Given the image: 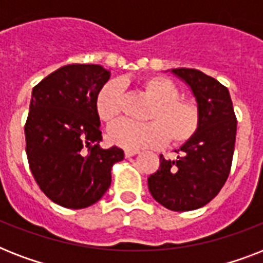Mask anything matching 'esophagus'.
Wrapping results in <instances>:
<instances>
[{
  "mask_svg": "<svg viewBox=\"0 0 263 263\" xmlns=\"http://www.w3.org/2000/svg\"><path fill=\"white\" fill-rule=\"evenodd\" d=\"M138 150H125L124 152V154H125V157H132V156H135V154H138Z\"/></svg>",
  "mask_w": 263,
  "mask_h": 263,
  "instance_id": "esophagus-1",
  "label": "esophagus"
}]
</instances>
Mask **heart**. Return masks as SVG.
<instances>
[{"label":"heart","instance_id":"b5f03b06","mask_svg":"<svg viewBox=\"0 0 263 263\" xmlns=\"http://www.w3.org/2000/svg\"><path fill=\"white\" fill-rule=\"evenodd\" d=\"M140 84L154 102L146 117L148 123L120 121L109 129L110 142L127 150H136L165 142L180 146L191 140L200 127L199 105L194 99L180 97L179 87L165 76H148ZM124 106L125 94L120 80L107 82L95 99L97 115L103 123H115L123 115Z\"/></svg>","mask_w":263,"mask_h":263}]
</instances>
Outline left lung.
Instances as JSON below:
<instances>
[{
	"instance_id": "1",
	"label": "left lung",
	"mask_w": 263,
	"mask_h": 263,
	"mask_svg": "<svg viewBox=\"0 0 263 263\" xmlns=\"http://www.w3.org/2000/svg\"><path fill=\"white\" fill-rule=\"evenodd\" d=\"M200 107V127L177 150L176 160L160 156V168L148 176L153 198L173 212L208 204L224 187L232 166L237 120L228 88L192 68H176Z\"/></svg>"
}]
</instances>
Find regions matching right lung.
<instances>
[{
	"instance_id": "obj_1",
	"label": "right lung",
	"mask_w": 263,
	"mask_h": 263,
	"mask_svg": "<svg viewBox=\"0 0 263 263\" xmlns=\"http://www.w3.org/2000/svg\"><path fill=\"white\" fill-rule=\"evenodd\" d=\"M109 71L95 64H69L32 88L24 125L26 153L35 181L54 203L84 209L110 187L111 168L124 160L117 146L99 147L95 109Z\"/></svg>"
}]
</instances>
